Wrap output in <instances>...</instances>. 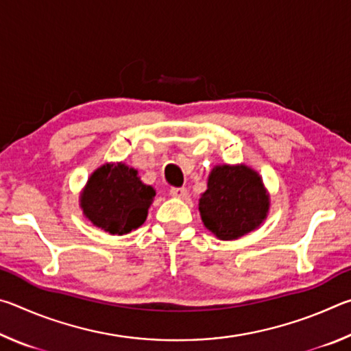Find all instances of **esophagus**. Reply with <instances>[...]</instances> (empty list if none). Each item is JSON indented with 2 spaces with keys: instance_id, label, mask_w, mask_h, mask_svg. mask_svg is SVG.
Instances as JSON below:
<instances>
[{
  "instance_id": "1",
  "label": "esophagus",
  "mask_w": 351,
  "mask_h": 351,
  "mask_svg": "<svg viewBox=\"0 0 351 351\" xmlns=\"http://www.w3.org/2000/svg\"><path fill=\"white\" fill-rule=\"evenodd\" d=\"M170 195L173 198H180V199H186L187 198V189L186 187H171L170 189Z\"/></svg>"
}]
</instances>
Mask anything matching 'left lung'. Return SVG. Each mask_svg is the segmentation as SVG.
<instances>
[{"label": "left lung", "mask_w": 351, "mask_h": 351, "mask_svg": "<svg viewBox=\"0 0 351 351\" xmlns=\"http://www.w3.org/2000/svg\"><path fill=\"white\" fill-rule=\"evenodd\" d=\"M269 206L258 171L246 164H221L210 170L198 209L206 228L217 239L230 241L258 229Z\"/></svg>", "instance_id": "obj_1"}]
</instances>
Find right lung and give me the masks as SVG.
<instances>
[{
  "instance_id": "right-lung-1",
  "label": "right lung",
  "mask_w": 351,
  "mask_h": 351,
  "mask_svg": "<svg viewBox=\"0 0 351 351\" xmlns=\"http://www.w3.org/2000/svg\"><path fill=\"white\" fill-rule=\"evenodd\" d=\"M154 195L136 169L123 162H105L88 178L79 203L93 226L111 235H125L144 224Z\"/></svg>"
}]
</instances>
